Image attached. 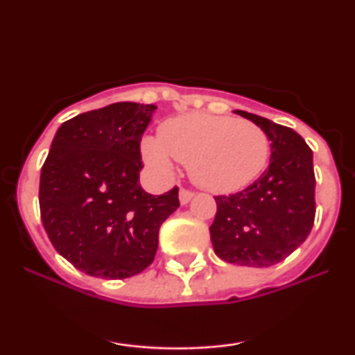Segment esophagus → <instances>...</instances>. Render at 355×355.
<instances>
[{
    "mask_svg": "<svg viewBox=\"0 0 355 355\" xmlns=\"http://www.w3.org/2000/svg\"><path fill=\"white\" fill-rule=\"evenodd\" d=\"M193 191L190 190H185V189H180V191H178V200H180L182 205H187L191 200V197H193Z\"/></svg>",
    "mask_w": 355,
    "mask_h": 355,
    "instance_id": "34e87169",
    "label": "esophagus"
}]
</instances>
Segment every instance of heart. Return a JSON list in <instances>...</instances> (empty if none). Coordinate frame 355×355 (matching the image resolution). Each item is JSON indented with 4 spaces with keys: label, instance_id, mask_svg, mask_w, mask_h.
Returning <instances> with one entry per match:
<instances>
[{
    "label": "heart",
    "instance_id": "heart-1",
    "mask_svg": "<svg viewBox=\"0 0 355 355\" xmlns=\"http://www.w3.org/2000/svg\"><path fill=\"white\" fill-rule=\"evenodd\" d=\"M141 155L157 173L170 175L178 160L202 189L230 193L266 170L270 141L254 121L193 112L166 120L158 138L145 137Z\"/></svg>",
    "mask_w": 355,
    "mask_h": 355
}]
</instances>
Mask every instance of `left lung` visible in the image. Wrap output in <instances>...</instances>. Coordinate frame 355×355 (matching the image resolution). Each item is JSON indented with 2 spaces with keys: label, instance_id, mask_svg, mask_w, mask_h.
Returning a JSON list of instances; mask_svg holds the SVG:
<instances>
[{
  "label": "left lung",
  "instance_id": "left-lung-1",
  "mask_svg": "<svg viewBox=\"0 0 355 355\" xmlns=\"http://www.w3.org/2000/svg\"><path fill=\"white\" fill-rule=\"evenodd\" d=\"M234 112L267 133L270 164L245 190L215 197L211 245L229 263L270 267L282 262L311 234L315 217L312 150L288 126L243 110Z\"/></svg>",
  "mask_w": 355,
  "mask_h": 355
}]
</instances>
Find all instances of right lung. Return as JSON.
I'll use <instances>...</instances> for the list:
<instances>
[{
    "label": "right lung",
    "instance_id": "1",
    "mask_svg": "<svg viewBox=\"0 0 355 355\" xmlns=\"http://www.w3.org/2000/svg\"><path fill=\"white\" fill-rule=\"evenodd\" d=\"M157 105L120 101L81 113L56 130L40 177L48 239L78 270L126 279L145 270L158 230L178 203V189L146 193L140 140Z\"/></svg>",
    "mask_w": 355,
    "mask_h": 355
}]
</instances>
